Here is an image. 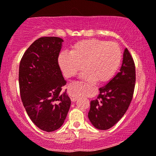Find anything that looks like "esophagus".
Listing matches in <instances>:
<instances>
[{
	"mask_svg": "<svg viewBox=\"0 0 156 156\" xmlns=\"http://www.w3.org/2000/svg\"><path fill=\"white\" fill-rule=\"evenodd\" d=\"M76 100H77V98L76 97H71V101H76Z\"/></svg>",
	"mask_w": 156,
	"mask_h": 156,
	"instance_id": "1",
	"label": "esophagus"
}]
</instances>
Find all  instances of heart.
<instances>
[{
    "mask_svg": "<svg viewBox=\"0 0 156 156\" xmlns=\"http://www.w3.org/2000/svg\"><path fill=\"white\" fill-rule=\"evenodd\" d=\"M122 53L119 44L99 39H87L76 42L71 52L59 55V65L67 76L75 75L84 69L82 77L103 82L109 80L120 66Z\"/></svg>",
    "mask_w": 156,
    "mask_h": 156,
    "instance_id": "1",
    "label": "heart"
}]
</instances>
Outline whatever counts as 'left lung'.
Returning <instances> with one entry per match:
<instances>
[{"mask_svg":"<svg viewBox=\"0 0 156 156\" xmlns=\"http://www.w3.org/2000/svg\"><path fill=\"white\" fill-rule=\"evenodd\" d=\"M135 83V64L126 48L120 72L99 89V96L90 102L88 118L94 126L107 130L122 118L133 98Z\"/></svg>","mask_w":156,"mask_h":156,"instance_id":"1","label":"left lung"}]
</instances>
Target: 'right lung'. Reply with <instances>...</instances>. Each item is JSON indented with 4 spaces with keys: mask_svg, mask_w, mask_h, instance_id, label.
Returning a JSON list of instances; mask_svg holds the SVG:
<instances>
[{
    "mask_svg": "<svg viewBox=\"0 0 156 156\" xmlns=\"http://www.w3.org/2000/svg\"><path fill=\"white\" fill-rule=\"evenodd\" d=\"M63 40L42 37L27 48L19 67L21 99L31 121L44 131L59 129L67 117L71 100L62 92L66 84L58 64Z\"/></svg>",
    "mask_w": 156,
    "mask_h": 156,
    "instance_id": "add662e5",
    "label": "right lung"
}]
</instances>
